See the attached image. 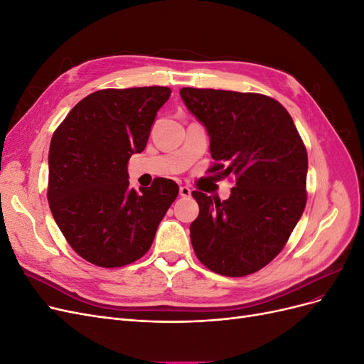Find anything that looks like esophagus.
Here are the masks:
<instances>
[{
	"label": "esophagus",
	"instance_id": "esophagus-1",
	"mask_svg": "<svg viewBox=\"0 0 364 364\" xmlns=\"http://www.w3.org/2000/svg\"><path fill=\"white\" fill-rule=\"evenodd\" d=\"M179 194H181V197H190L191 196V190H190V186H181L179 188Z\"/></svg>",
	"mask_w": 364,
	"mask_h": 364
}]
</instances>
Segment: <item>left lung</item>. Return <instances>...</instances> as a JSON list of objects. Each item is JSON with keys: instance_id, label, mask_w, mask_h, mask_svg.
<instances>
[{"instance_id": "left-lung-1", "label": "left lung", "mask_w": 364, "mask_h": 364, "mask_svg": "<svg viewBox=\"0 0 364 364\" xmlns=\"http://www.w3.org/2000/svg\"><path fill=\"white\" fill-rule=\"evenodd\" d=\"M188 111L206 127L215 161L208 173L232 176L228 200L193 191L196 257L223 277L262 269L287 243L306 203V149L279 102L255 92L182 87Z\"/></svg>"}]
</instances>
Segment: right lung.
<instances>
[{"mask_svg":"<svg viewBox=\"0 0 364 364\" xmlns=\"http://www.w3.org/2000/svg\"><path fill=\"white\" fill-rule=\"evenodd\" d=\"M167 86L102 90L77 103L53 134L48 203L68 245L98 267L139 259L179 194L171 179L129 188L127 162L147 146Z\"/></svg>","mask_w":364,"mask_h":364,"instance_id":"add662e5","label":"right lung"}]
</instances>
